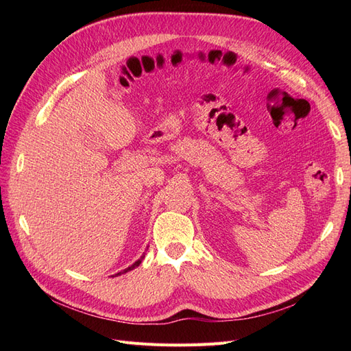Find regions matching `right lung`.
<instances>
[{"label":"right lung","mask_w":351,"mask_h":351,"mask_svg":"<svg viewBox=\"0 0 351 351\" xmlns=\"http://www.w3.org/2000/svg\"><path fill=\"white\" fill-rule=\"evenodd\" d=\"M143 258H145V254H143V256H141V259H137L133 265H132V267H129V268H125L124 271H121V272H119V274H115V275H121V274H125V272H129V271H132V269H134L136 267H139V265L142 263V261H143Z\"/></svg>","instance_id":"1"}]
</instances>
